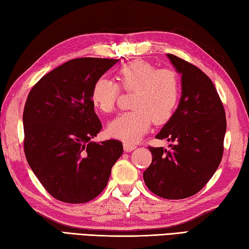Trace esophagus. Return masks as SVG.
<instances>
[{
	"mask_svg": "<svg viewBox=\"0 0 249 249\" xmlns=\"http://www.w3.org/2000/svg\"><path fill=\"white\" fill-rule=\"evenodd\" d=\"M124 150L125 151H133L135 148H136V145L130 144V142H124Z\"/></svg>",
	"mask_w": 249,
	"mask_h": 249,
	"instance_id": "34e87169",
	"label": "esophagus"
}]
</instances>
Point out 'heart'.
<instances>
[{
    "instance_id": "obj_1",
    "label": "heart",
    "mask_w": 249,
    "mask_h": 249,
    "mask_svg": "<svg viewBox=\"0 0 249 249\" xmlns=\"http://www.w3.org/2000/svg\"><path fill=\"white\" fill-rule=\"evenodd\" d=\"M116 79L125 91H134L132 111L115 117L107 126L113 137L126 142H136L149 129L153 120L163 124L171 119L180 99V81L170 69H158L145 60H134L117 70ZM120 88L111 79H96L91 89V101L104 113L114 109Z\"/></svg>"
}]
</instances>
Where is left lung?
<instances>
[{
  "mask_svg": "<svg viewBox=\"0 0 249 249\" xmlns=\"http://www.w3.org/2000/svg\"><path fill=\"white\" fill-rule=\"evenodd\" d=\"M167 57L181 74V98L156 138L174 145H169V150L148 147L153 161L142 177L156 196L179 200L199 192L216 171L223 156L226 119L208 75L175 54Z\"/></svg>",
  "mask_w": 249,
  "mask_h": 249,
  "instance_id": "1",
  "label": "left lung"
}]
</instances>
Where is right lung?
Returning a JSON list of instances; mask_svg holds the SVG:
<instances>
[{
	"label": "right lung",
	"mask_w": 249,
	"mask_h": 249,
	"mask_svg": "<svg viewBox=\"0 0 249 249\" xmlns=\"http://www.w3.org/2000/svg\"><path fill=\"white\" fill-rule=\"evenodd\" d=\"M117 61L72 59L44 75L27 96L25 156L40 183L59 201L93 200L123 154L120 141H91L102 128L91 101L92 86Z\"/></svg>",
	"instance_id": "1"
}]
</instances>
